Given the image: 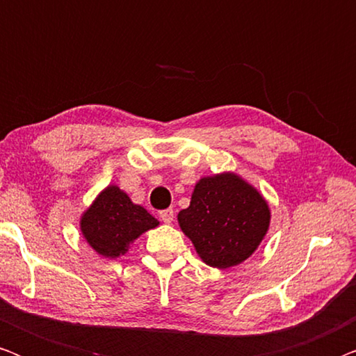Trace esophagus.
I'll use <instances>...</instances> for the list:
<instances>
[{"label": "esophagus", "mask_w": 356, "mask_h": 356, "mask_svg": "<svg viewBox=\"0 0 356 356\" xmlns=\"http://www.w3.org/2000/svg\"><path fill=\"white\" fill-rule=\"evenodd\" d=\"M159 217H160V220H162L163 223H172L173 218H175L173 209H165V211H160Z\"/></svg>", "instance_id": "1"}]
</instances>
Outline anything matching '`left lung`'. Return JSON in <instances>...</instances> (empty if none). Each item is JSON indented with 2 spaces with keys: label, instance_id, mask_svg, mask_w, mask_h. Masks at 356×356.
I'll return each mask as SVG.
<instances>
[{
  "label": "left lung",
  "instance_id": "obj_1",
  "mask_svg": "<svg viewBox=\"0 0 356 356\" xmlns=\"http://www.w3.org/2000/svg\"><path fill=\"white\" fill-rule=\"evenodd\" d=\"M178 223L207 266L228 269L246 261L264 240L270 209L254 186L227 172L199 179Z\"/></svg>",
  "mask_w": 356,
  "mask_h": 356
}]
</instances>
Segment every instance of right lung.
I'll return each mask as SVG.
<instances>
[{"label": "right lung", "instance_id": "right-lung-1", "mask_svg": "<svg viewBox=\"0 0 356 356\" xmlns=\"http://www.w3.org/2000/svg\"><path fill=\"white\" fill-rule=\"evenodd\" d=\"M157 225V218L115 184L106 186L81 217L86 241L97 254L110 259L123 256L136 238Z\"/></svg>", "mask_w": 356, "mask_h": 356}]
</instances>
